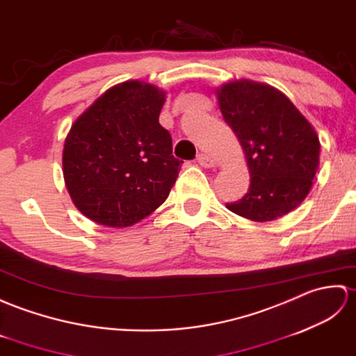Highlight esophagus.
I'll return each mask as SVG.
<instances>
[{"label":"esophagus","instance_id":"34e87169","mask_svg":"<svg viewBox=\"0 0 356 356\" xmlns=\"http://www.w3.org/2000/svg\"><path fill=\"white\" fill-rule=\"evenodd\" d=\"M196 160H198L200 165H202V168H215V165L218 164V161L215 160V158H211L207 154H200Z\"/></svg>","mask_w":356,"mask_h":356}]
</instances>
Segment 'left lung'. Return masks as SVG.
<instances>
[{
    "mask_svg": "<svg viewBox=\"0 0 356 356\" xmlns=\"http://www.w3.org/2000/svg\"><path fill=\"white\" fill-rule=\"evenodd\" d=\"M216 96L251 178L243 198L227 209L256 222L288 215L309 193L318 169L320 140L314 126L270 85L242 79L220 86Z\"/></svg>",
    "mask_w": 356,
    "mask_h": 356,
    "instance_id": "obj_1",
    "label": "left lung"
}]
</instances>
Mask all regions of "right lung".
Here are the masks:
<instances>
[{
    "label": "right lung",
    "instance_id": "obj_1",
    "mask_svg": "<svg viewBox=\"0 0 356 356\" xmlns=\"http://www.w3.org/2000/svg\"><path fill=\"white\" fill-rule=\"evenodd\" d=\"M165 92L118 83L71 124L62 152L67 191L77 210L105 227H129L160 207L181 164L158 122Z\"/></svg>",
    "mask_w": 356,
    "mask_h": 356
}]
</instances>
